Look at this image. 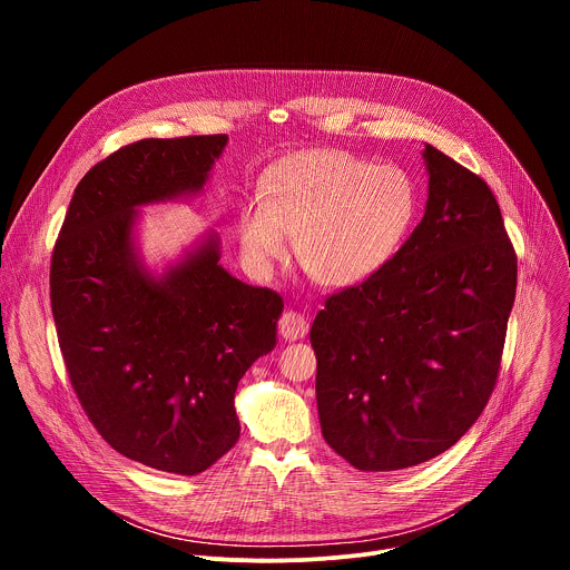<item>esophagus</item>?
Segmentation results:
<instances>
[{
  "mask_svg": "<svg viewBox=\"0 0 570 570\" xmlns=\"http://www.w3.org/2000/svg\"><path fill=\"white\" fill-rule=\"evenodd\" d=\"M279 334L286 341H302L308 334V320L297 311H286L279 317Z\"/></svg>",
  "mask_w": 570,
  "mask_h": 570,
  "instance_id": "obj_1",
  "label": "esophagus"
}]
</instances>
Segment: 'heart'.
Wrapping results in <instances>:
<instances>
[{
    "mask_svg": "<svg viewBox=\"0 0 570 570\" xmlns=\"http://www.w3.org/2000/svg\"><path fill=\"white\" fill-rule=\"evenodd\" d=\"M417 214L413 180L336 148L288 153L264 171L257 200L238 207L240 253L266 275L288 255L322 286L350 288L376 275Z\"/></svg>",
    "mask_w": 570,
    "mask_h": 570,
    "instance_id": "b5f03b06",
    "label": "heart"
}]
</instances>
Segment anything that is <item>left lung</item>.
I'll list each match as a JSON object with an SVG mask.
<instances>
[{
  "mask_svg": "<svg viewBox=\"0 0 570 570\" xmlns=\"http://www.w3.org/2000/svg\"><path fill=\"white\" fill-rule=\"evenodd\" d=\"M422 157V223L311 327L322 435L361 471L422 464L475 424L514 306L517 255L492 189L431 144Z\"/></svg>",
  "mask_w": 570,
  "mask_h": 570,
  "instance_id": "obj_1",
  "label": "left lung"
}]
</instances>
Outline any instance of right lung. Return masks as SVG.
<instances>
[{
    "mask_svg": "<svg viewBox=\"0 0 570 570\" xmlns=\"http://www.w3.org/2000/svg\"><path fill=\"white\" fill-rule=\"evenodd\" d=\"M227 135L141 139L78 183L51 257L69 381L101 438L157 471L196 475L238 440L234 392L277 345L282 297L220 264V236L148 266L141 209L205 191Z\"/></svg>",
    "mask_w": 570,
    "mask_h": 570,
    "instance_id": "1",
    "label": "right lung"
}]
</instances>
